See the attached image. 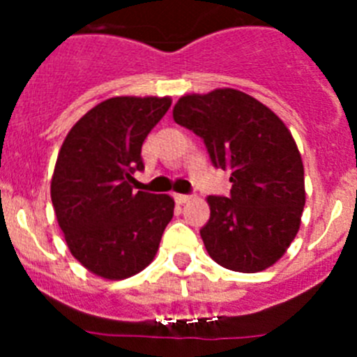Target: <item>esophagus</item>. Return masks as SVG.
Here are the masks:
<instances>
[{
    "label": "esophagus",
    "instance_id": "esophagus-1",
    "mask_svg": "<svg viewBox=\"0 0 357 357\" xmlns=\"http://www.w3.org/2000/svg\"><path fill=\"white\" fill-rule=\"evenodd\" d=\"M173 197H175L176 204H188V202L191 200V197H189V195H181V193H176V195H173Z\"/></svg>",
    "mask_w": 357,
    "mask_h": 357
}]
</instances>
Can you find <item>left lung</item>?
Returning <instances> with one entry per match:
<instances>
[{"label": "left lung", "mask_w": 357, "mask_h": 357, "mask_svg": "<svg viewBox=\"0 0 357 357\" xmlns=\"http://www.w3.org/2000/svg\"><path fill=\"white\" fill-rule=\"evenodd\" d=\"M173 119L200 135L214 168L230 172V197H207L211 216L200 236L211 257L243 273L275 264L305 206L304 164L291 132L273 110L229 87L185 94Z\"/></svg>", "instance_id": "left-lung-1"}]
</instances>
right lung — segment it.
Wrapping results in <instances>:
<instances>
[{"instance_id": "right-lung-1", "label": "right lung", "mask_w": 357, "mask_h": 357, "mask_svg": "<svg viewBox=\"0 0 357 357\" xmlns=\"http://www.w3.org/2000/svg\"><path fill=\"white\" fill-rule=\"evenodd\" d=\"M172 105L164 96H116L82 116L62 143L52 202L73 257L91 273L121 280L153 261L173 218L169 195L132 189L141 146Z\"/></svg>"}]
</instances>
